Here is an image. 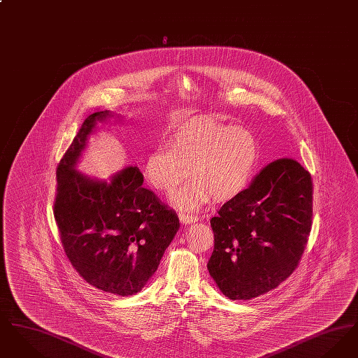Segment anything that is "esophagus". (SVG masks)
I'll return each instance as SVG.
<instances>
[{
  "label": "esophagus",
  "instance_id": "esophagus-1",
  "mask_svg": "<svg viewBox=\"0 0 358 358\" xmlns=\"http://www.w3.org/2000/svg\"><path fill=\"white\" fill-rule=\"evenodd\" d=\"M178 217H180V222H182V224H190V222L199 220L197 216H192V215H187V213H180Z\"/></svg>",
  "mask_w": 358,
  "mask_h": 358
}]
</instances>
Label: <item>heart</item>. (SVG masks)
Returning a JSON list of instances; mask_svg holds the SVG:
<instances>
[{
  "instance_id": "heart-1",
  "label": "heart",
  "mask_w": 358,
  "mask_h": 358,
  "mask_svg": "<svg viewBox=\"0 0 358 358\" xmlns=\"http://www.w3.org/2000/svg\"><path fill=\"white\" fill-rule=\"evenodd\" d=\"M259 157L254 134L210 115L181 122L166 141L146 155L142 177L158 194H171L187 176L184 189L174 196L181 209H197L215 199L228 201L248 185Z\"/></svg>"
}]
</instances>
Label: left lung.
I'll use <instances>...</instances> for the list:
<instances>
[{
  "label": "left lung",
  "instance_id": "left-lung-1",
  "mask_svg": "<svg viewBox=\"0 0 358 358\" xmlns=\"http://www.w3.org/2000/svg\"><path fill=\"white\" fill-rule=\"evenodd\" d=\"M313 225V180L292 158H278L210 219L208 271L229 299L275 289L298 267Z\"/></svg>",
  "mask_w": 358,
  "mask_h": 358
}]
</instances>
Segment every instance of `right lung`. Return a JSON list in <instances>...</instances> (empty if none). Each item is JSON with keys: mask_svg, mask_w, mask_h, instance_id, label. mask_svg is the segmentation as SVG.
Wrapping results in <instances>:
<instances>
[{"mask_svg": "<svg viewBox=\"0 0 358 358\" xmlns=\"http://www.w3.org/2000/svg\"><path fill=\"white\" fill-rule=\"evenodd\" d=\"M87 117L56 169L53 216L69 263L87 283L117 295H133L152 278L180 228L177 215L142 187L136 166L111 184L96 182L73 169L96 120Z\"/></svg>", "mask_w": 358, "mask_h": 358, "instance_id": "obj_1", "label": "right lung"}]
</instances>
